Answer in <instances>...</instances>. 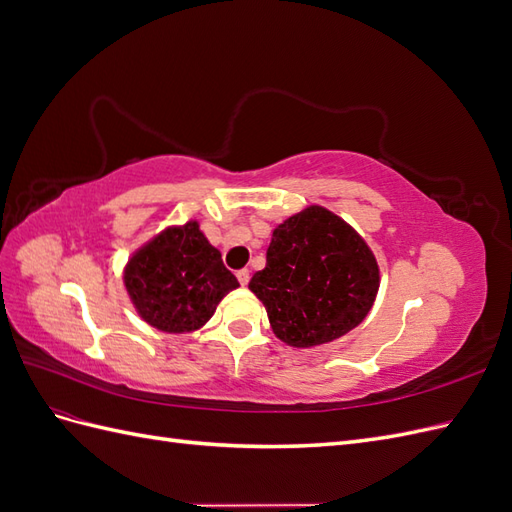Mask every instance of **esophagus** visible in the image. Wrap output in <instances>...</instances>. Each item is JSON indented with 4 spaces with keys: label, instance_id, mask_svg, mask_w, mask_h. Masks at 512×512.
I'll list each match as a JSON object with an SVG mask.
<instances>
[{
    "label": "esophagus",
    "instance_id": "esophagus-1",
    "mask_svg": "<svg viewBox=\"0 0 512 512\" xmlns=\"http://www.w3.org/2000/svg\"><path fill=\"white\" fill-rule=\"evenodd\" d=\"M237 280H239V284H241V286H247V284H250V271H247V269H241V271L237 273Z\"/></svg>",
    "mask_w": 512,
    "mask_h": 512
}]
</instances>
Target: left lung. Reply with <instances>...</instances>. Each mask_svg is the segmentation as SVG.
Masks as SVG:
<instances>
[{
    "label": "left lung",
    "mask_w": 512,
    "mask_h": 512,
    "mask_svg": "<svg viewBox=\"0 0 512 512\" xmlns=\"http://www.w3.org/2000/svg\"><path fill=\"white\" fill-rule=\"evenodd\" d=\"M378 286L380 269L369 245L318 205L273 230L267 267L250 282L273 333L294 348L329 344L359 327Z\"/></svg>",
    "instance_id": "left-lung-1"
}]
</instances>
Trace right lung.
<instances>
[{
  "instance_id": "1",
  "label": "right lung",
  "mask_w": 512,
  "mask_h": 512,
  "mask_svg": "<svg viewBox=\"0 0 512 512\" xmlns=\"http://www.w3.org/2000/svg\"><path fill=\"white\" fill-rule=\"evenodd\" d=\"M123 284L138 316L164 333H192L239 286L198 222L170 226L132 254Z\"/></svg>"
}]
</instances>
